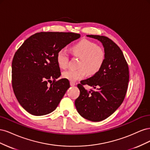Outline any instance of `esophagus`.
Returning a JSON list of instances; mask_svg holds the SVG:
<instances>
[{"label":"esophagus","instance_id":"esophagus-1","mask_svg":"<svg viewBox=\"0 0 150 150\" xmlns=\"http://www.w3.org/2000/svg\"><path fill=\"white\" fill-rule=\"evenodd\" d=\"M70 85L71 86H74L76 85V84H75L74 82H72V81H71V82H70Z\"/></svg>","mask_w":150,"mask_h":150}]
</instances>
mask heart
Wrapping results in <instances>:
<instances>
[{
    "label": "heart",
    "instance_id": "b5f03b06",
    "mask_svg": "<svg viewBox=\"0 0 150 150\" xmlns=\"http://www.w3.org/2000/svg\"><path fill=\"white\" fill-rule=\"evenodd\" d=\"M74 55L81 57L78 69H71L62 72L63 78L71 81L82 79L88 74L94 75L101 70L106 60V51L103 47L87 39H83L71 47ZM69 54L64 49H61L56 54V62L61 69L68 66Z\"/></svg>",
    "mask_w": 150,
    "mask_h": 150
}]
</instances>
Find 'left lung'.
<instances>
[{
	"mask_svg": "<svg viewBox=\"0 0 150 150\" xmlns=\"http://www.w3.org/2000/svg\"><path fill=\"white\" fill-rule=\"evenodd\" d=\"M98 39L106 51V60L101 70L78 84L79 96L75 100L79 114L91 121H101L111 116L123 102L129 82V68L120 48L105 36L87 35ZM88 84L94 90L88 91Z\"/></svg>",
	"mask_w": 150,
	"mask_h": 150,
	"instance_id": "8db88e82",
	"label": "left lung"
}]
</instances>
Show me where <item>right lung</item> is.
Instances as JSON below:
<instances>
[{
    "label": "right lung",
    "instance_id": "obj_1",
    "mask_svg": "<svg viewBox=\"0 0 150 150\" xmlns=\"http://www.w3.org/2000/svg\"><path fill=\"white\" fill-rule=\"evenodd\" d=\"M80 37L73 33L41 32L27 39L16 52L12 88L17 101L30 114L47 115L57 107L70 85L67 79L56 81L61 76L56 54Z\"/></svg>",
    "mask_w": 150,
    "mask_h": 150
}]
</instances>
